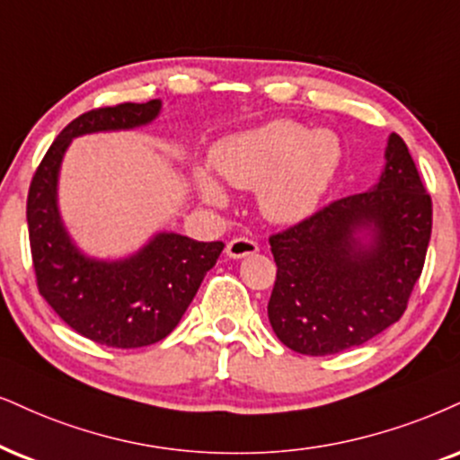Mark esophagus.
Wrapping results in <instances>:
<instances>
[{
  "instance_id": "1",
  "label": "esophagus",
  "mask_w": 460,
  "mask_h": 460,
  "mask_svg": "<svg viewBox=\"0 0 460 460\" xmlns=\"http://www.w3.org/2000/svg\"><path fill=\"white\" fill-rule=\"evenodd\" d=\"M253 253H258V243L252 239H232L228 245H226V256L232 260L253 256Z\"/></svg>"
}]
</instances>
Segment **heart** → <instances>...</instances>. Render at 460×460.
<instances>
[{
	"label": "heart",
	"mask_w": 460,
	"mask_h": 460,
	"mask_svg": "<svg viewBox=\"0 0 460 460\" xmlns=\"http://www.w3.org/2000/svg\"><path fill=\"white\" fill-rule=\"evenodd\" d=\"M343 143L328 128L311 129L292 119H273L217 140L211 162L226 183L256 190L266 219L296 224L326 200L343 164ZM194 185L204 202L224 204L226 187L207 168L196 166Z\"/></svg>",
	"instance_id": "obj_1"
}]
</instances>
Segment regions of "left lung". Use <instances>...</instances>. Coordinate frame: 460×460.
Wrapping results in <instances>:
<instances>
[{"label": "left lung", "instance_id": "8db88e82", "mask_svg": "<svg viewBox=\"0 0 460 460\" xmlns=\"http://www.w3.org/2000/svg\"><path fill=\"white\" fill-rule=\"evenodd\" d=\"M377 183L270 236L269 320L307 356L358 348L393 326L422 273L433 207L403 138L388 136Z\"/></svg>", "mask_w": 460, "mask_h": 460}]
</instances>
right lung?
Listing matches in <instances>:
<instances>
[{"mask_svg":"<svg viewBox=\"0 0 460 460\" xmlns=\"http://www.w3.org/2000/svg\"><path fill=\"white\" fill-rule=\"evenodd\" d=\"M162 100L89 111L61 129L33 174L27 226L38 290L55 314L83 337L109 348H145L174 331L198 288L217 262L224 243H200L177 232H155L123 258L84 253L59 208V172L74 138L149 126Z\"/></svg>","mask_w":460,"mask_h":460,"instance_id":"obj_1","label":"right lung"}]
</instances>
